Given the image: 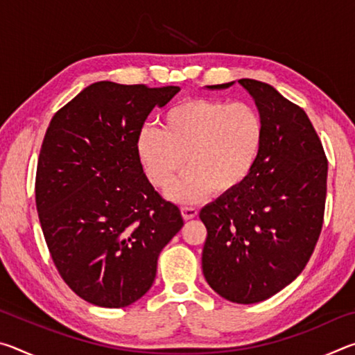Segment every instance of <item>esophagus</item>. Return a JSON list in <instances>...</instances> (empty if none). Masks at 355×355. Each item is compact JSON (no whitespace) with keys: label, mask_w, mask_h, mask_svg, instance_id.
<instances>
[{"label":"esophagus","mask_w":355,"mask_h":355,"mask_svg":"<svg viewBox=\"0 0 355 355\" xmlns=\"http://www.w3.org/2000/svg\"><path fill=\"white\" fill-rule=\"evenodd\" d=\"M197 208H194V207H182V216L183 218L186 219V220H189V219H194L196 216H197Z\"/></svg>","instance_id":"esophagus-1"}]
</instances>
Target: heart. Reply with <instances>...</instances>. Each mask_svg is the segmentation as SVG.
Wrapping results in <instances>:
<instances>
[{
  "instance_id": "1",
  "label": "heart",
  "mask_w": 355,
  "mask_h": 355,
  "mask_svg": "<svg viewBox=\"0 0 355 355\" xmlns=\"http://www.w3.org/2000/svg\"><path fill=\"white\" fill-rule=\"evenodd\" d=\"M263 139L264 125L254 106L192 98L164 114L163 130L144 127L137 135V153L150 183L158 189L169 188L186 158L189 171L171 196L196 202L209 191L216 196L236 191L257 166Z\"/></svg>"
}]
</instances>
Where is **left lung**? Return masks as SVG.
<instances>
[{
  "instance_id": "8db88e82",
  "label": "left lung",
  "mask_w": 355,
  "mask_h": 355,
  "mask_svg": "<svg viewBox=\"0 0 355 355\" xmlns=\"http://www.w3.org/2000/svg\"><path fill=\"white\" fill-rule=\"evenodd\" d=\"M238 83L255 100L264 139L249 178L202 208V269L219 296L255 304L290 285L313 254L326 207L327 158L302 107L266 83Z\"/></svg>"
}]
</instances>
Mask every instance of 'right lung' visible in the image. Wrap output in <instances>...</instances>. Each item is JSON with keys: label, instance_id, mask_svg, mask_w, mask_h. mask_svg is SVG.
Instances as JSON below:
<instances>
[{"label": "right lung", "instance_id": "right-lung-1", "mask_svg": "<svg viewBox=\"0 0 355 355\" xmlns=\"http://www.w3.org/2000/svg\"><path fill=\"white\" fill-rule=\"evenodd\" d=\"M177 86L100 81L62 106L42 142L35 205L53 263L70 290L120 309L152 286L159 252L183 227L144 173L137 135Z\"/></svg>", "mask_w": 355, "mask_h": 355}]
</instances>
